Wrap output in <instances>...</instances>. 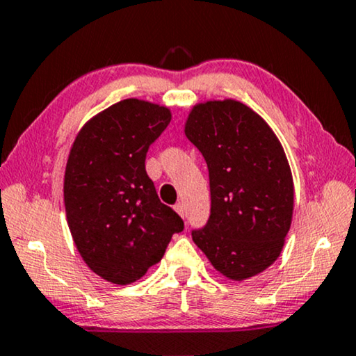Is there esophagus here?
Listing matches in <instances>:
<instances>
[{"label": "esophagus", "mask_w": 356, "mask_h": 356, "mask_svg": "<svg viewBox=\"0 0 356 356\" xmlns=\"http://www.w3.org/2000/svg\"><path fill=\"white\" fill-rule=\"evenodd\" d=\"M174 210L179 213V215H181L182 218L186 216V205H184L182 202H179V203H175V207H174Z\"/></svg>", "instance_id": "esophagus-1"}]
</instances>
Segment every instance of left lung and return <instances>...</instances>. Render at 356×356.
<instances>
[{"label":"left lung","mask_w":356,"mask_h":356,"mask_svg":"<svg viewBox=\"0 0 356 356\" xmlns=\"http://www.w3.org/2000/svg\"><path fill=\"white\" fill-rule=\"evenodd\" d=\"M187 138L207 161L210 216L192 239L213 267L245 280L280 255L293 216V177L280 141L252 108L210 101L192 108Z\"/></svg>","instance_id":"8db88e82"}]
</instances>
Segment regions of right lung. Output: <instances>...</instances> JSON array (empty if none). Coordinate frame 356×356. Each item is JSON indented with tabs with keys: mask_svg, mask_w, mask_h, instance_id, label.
Here are the masks:
<instances>
[{
	"mask_svg": "<svg viewBox=\"0 0 356 356\" xmlns=\"http://www.w3.org/2000/svg\"><path fill=\"white\" fill-rule=\"evenodd\" d=\"M169 122V108L125 99L91 118L70 151L63 191L71 236L88 267L117 285L143 277L184 229L145 168Z\"/></svg>",
	"mask_w": 356,
	"mask_h": 356,
	"instance_id": "add662e5",
	"label": "right lung"
}]
</instances>
